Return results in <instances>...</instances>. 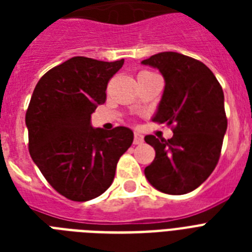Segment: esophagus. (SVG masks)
<instances>
[{
    "label": "esophagus",
    "instance_id": "obj_1",
    "mask_svg": "<svg viewBox=\"0 0 252 252\" xmlns=\"http://www.w3.org/2000/svg\"><path fill=\"white\" fill-rule=\"evenodd\" d=\"M142 142H144V137H142L140 133H134V138H133V144L134 145H141Z\"/></svg>",
    "mask_w": 252,
    "mask_h": 252
}]
</instances>
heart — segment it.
<instances>
[{"label": "heart", "mask_w": 252, "mask_h": 252, "mask_svg": "<svg viewBox=\"0 0 252 252\" xmlns=\"http://www.w3.org/2000/svg\"><path fill=\"white\" fill-rule=\"evenodd\" d=\"M141 73H148V72H141Z\"/></svg>", "instance_id": "1"}]
</instances>
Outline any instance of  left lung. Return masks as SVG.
<instances>
[{
    "label": "left lung",
    "instance_id": "left-lung-1",
    "mask_svg": "<svg viewBox=\"0 0 252 252\" xmlns=\"http://www.w3.org/2000/svg\"><path fill=\"white\" fill-rule=\"evenodd\" d=\"M141 64L165 78L153 120L172 126L174 133L170 140L145 136L156 150L145 176L158 191L184 195L204 183L220 159L227 128L222 87L207 65L182 53H157Z\"/></svg>",
    "mask_w": 252,
    "mask_h": 252
}]
</instances>
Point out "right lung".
I'll use <instances>...</instances> for the list:
<instances>
[{"label":"right lung","instance_id":"right-lung-1","mask_svg":"<svg viewBox=\"0 0 252 252\" xmlns=\"http://www.w3.org/2000/svg\"><path fill=\"white\" fill-rule=\"evenodd\" d=\"M124 59L112 63L84 56L45 73L26 112L30 156L51 186L73 201L102 195L115 178L119 158L133 142L126 126H91V114L106 102L108 81Z\"/></svg>","mask_w":252,"mask_h":252}]
</instances>
